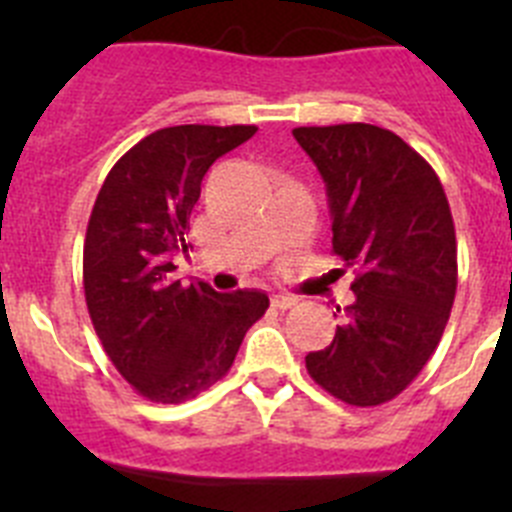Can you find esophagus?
Listing matches in <instances>:
<instances>
[{"label": "esophagus", "mask_w": 512, "mask_h": 512, "mask_svg": "<svg viewBox=\"0 0 512 512\" xmlns=\"http://www.w3.org/2000/svg\"><path fill=\"white\" fill-rule=\"evenodd\" d=\"M297 300L289 295H271V307H277V310H289V307H295Z\"/></svg>", "instance_id": "esophagus-1"}]
</instances>
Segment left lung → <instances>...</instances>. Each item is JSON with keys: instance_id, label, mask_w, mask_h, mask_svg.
Segmentation results:
<instances>
[{"instance_id": "8db88e82", "label": "left lung", "mask_w": 512, "mask_h": 512, "mask_svg": "<svg viewBox=\"0 0 512 512\" xmlns=\"http://www.w3.org/2000/svg\"><path fill=\"white\" fill-rule=\"evenodd\" d=\"M292 135L323 176L333 253L356 274V300L330 346L305 356L307 372L348 405H382L418 377L449 323V200L431 164L392 130L346 122Z\"/></svg>"}]
</instances>
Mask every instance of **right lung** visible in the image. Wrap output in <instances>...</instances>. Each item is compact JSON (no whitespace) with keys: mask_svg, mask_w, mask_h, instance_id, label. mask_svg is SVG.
I'll return each instance as SVG.
<instances>
[{"mask_svg":"<svg viewBox=\"0 0 512 512\" xmlns=\"http://www.w3.org/2000/svg\"><path fill=\"white\" fill-rule=\"evenodd\" d=\"M256 130H156L112 166L97 194L84 241L89 318L117 372L151 402L176 405L223 379L269 307L259 289L182 287L171 264L189 251L184 235L207 169Z\"/></svg>","mask_w":512,"mask_h":512,"instance_id":"1","label":"right lung"}]
</instances>
